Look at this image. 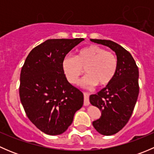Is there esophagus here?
<instances>
[{
	"label": "esophagus",
	"instance_id": "obj_1",
	"mask_svg": "<svg viewBox=\"0 0 154 154\" xmlns=\"http://www.w3.org/2000/svg\"><path fill=\"white\" fill-rule=\"evenodd\" d=\"M83 95H84V101H83V104H84V106H88V105L89 104L88 94L87 92H83Z\"/></svg>",
	"mask_w": 154,
	"mask_h": 154
}]
</instances>
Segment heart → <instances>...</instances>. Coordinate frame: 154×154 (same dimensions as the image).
Wrapping results in <instances>:
<instances>
[{"label": "heart", "instance_id": "heart-1", "mask_svg": "<svg viewBox=\"0 0 154 154\" xmlns=\"http://www.w3.org/2000/svg\"><path fill=\"white\" fill-rule=\"evenodd\" d=\"M118 66L115 54L97 45L82 48L75 57L66 56L62 63L63 72L71 83H77L86 68L87 76L80 82L83 86L109 84L117 73Z\"/></svg>", "mask_w": 154, "mask_h": 154}]
</instances>
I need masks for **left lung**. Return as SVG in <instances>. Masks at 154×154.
I'll list each match as a JSON object with an SVG mask.
<instances>
[{"label":"left lung","instance_id":"8db88e82","mask_svg":"<svg viewBox=\"0 0 154 154\" xmlns=\"http://www.w3.org/2000/svg\"><path fill=\"white\" fill-rule=\"evenodd\" d=\"M90 40L115 51L119 62L112 81L89 97L90 103L101 111L93 127L100 134L111 136L120 131L131 117L139 96V68L131 54L120 45L110 40Z\"/></svg>","mask_w":154,"mask_h":154}]
</instances>
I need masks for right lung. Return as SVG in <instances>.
<instances>
[{
  "instance_id": "add662e5",
  "label": "right lung",
  "mask_w": 154,
  "mask_h": 154,
  "mask_svg": "<svg viewBox=\"0 0 154 154\" xmlns=\"http://www.w3.org/2000/svg\"><path fill=\"white\" fill-rule=\"evenodd\" d=\"M84 38L48 39L29 52L21 68L19 95L27 116L38 129L60 135L83 104V94L67 80L66 54Z\"/></svg>"
}]
</instances>
